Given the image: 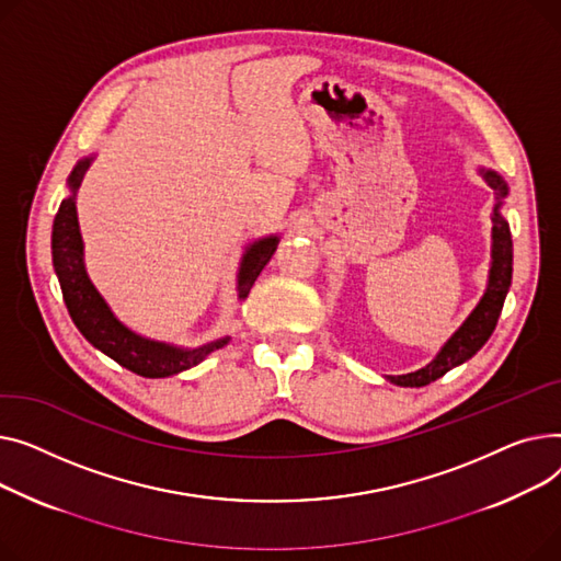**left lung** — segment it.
<instances>
[{"instance_id": "1", "label": "left lung", "mask_w": 561, "mask_h": 561, "mask_svg": "<svg viewBox=\"0 0 561 561\" xmlns=\"http://www.w3.org/2000/svg\"><path fill=\"white\" fill-rule=\"evenodd\" d=\"M482 179L496 192V206H493V228H491V270L484 296L476 310L467 317V321L457 328L453 337L442 346L437 357L419 371L405 376H389V382L401 387H423L433 380L442 378L453 367L462 365L469 357H473L484 342L491 337L493 328L499 323L507 289L512 285V233L510 224L501 215L503 199L507 196V183L491 170H480Z\"/></svg>"}]
</instances>
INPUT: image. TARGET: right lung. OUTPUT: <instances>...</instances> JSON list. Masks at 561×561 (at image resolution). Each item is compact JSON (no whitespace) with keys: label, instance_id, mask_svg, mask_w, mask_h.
Instances as JSON below:
<instances>
[{"label":"right lung","instance_id":"obj_1","mask_svg":"<svg viewBox=\"0 0 561 561\" xmlns=\"http://www.w3.org/2000/svg\"><path fill=\"white\" fill-rule=\"evenodd\" d=\"M92 156L77 162L68 179L70 196L60 202V208L54 217L51 228V260L54 272L58 276L65 306L81 331V335L102 353L113 357L117 365L126 367L145 378H168L176 376L190 367H196L199 362L213 351L228 344L230 337H221L208 342L199 348H179L164 342L147 340L126 328L108 308L104 296L96 291L92 280L88 278L85 262H83V240L79 230L77 217V190L83 181L85 170L90 168ZM278 247V238L270 236L247 247L240 272H238V299H247L255 278L265 270Z\"/></svg>","mask_w":561,"mask_h":561}]
</instances>
